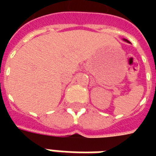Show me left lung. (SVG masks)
<instances>
[{"label": "left lung", "mask_w": 156, "mask_h": 156, "mask_svg": "<svg viewBox=\"0 0 156 156\" xmlns=\"http://www.w3.org/2000/svg\"><path fill=\"white\" fill-rule=\"evenodd\" d=\"M124 41H127V42H129V41H128V40H126V39H124Z\"/></svg>", "instance_id": "obj_1"}]
</instances>
